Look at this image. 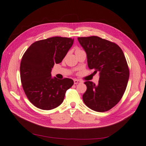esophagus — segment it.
I'll list each match as a JSON object with an SVG mask.
<instances>
[{"label":"esophagus","mask_w":146,"mask_h":146,"mask_svg":"<svg viewBox=\"0 0 146 146\" xmlns=\"http://www.w3.org/2000/svg\"><path fill=\"white\" fill-rule=\"evenodd\" d=\"M81 83V81H80V80H76V79L74 80V84H79V83Z\"/></svg>","instance_id":"1"}]
</instances>
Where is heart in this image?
<instances>
[{
    "label": "heart",
    "instance_id": "heart-1",
    "mask_svg": "<svg viewBox=\"0 0 146 146\" xmlns=\"http://www.w3.org/2000/svg\"><path fill=\"white\" fill-rule=\"evenodd\" d=\"M81 51H82V50H81L80 49H79V48H77L76 50V53H77V52H81Z\"/></svg>",
    "mask_w": 146,
    "mask_h": 146
}]
</instances>
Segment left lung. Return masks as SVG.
Returning a JSON list of instances; mask_svg holds the SVG:
<instances>
[{
    "mask_svg": "<svg viewBox=\"0 0 146 146\" xmlns=\"http://www.w3.org/2000/svg\"><path fill=\"white\" fill-rule=\"evenodd\" d=\"M85 51L88 66L99 72L98 84L86 81L83 95L84 104L97 112L107 111L123 97L129 77V71L123 50L116 43L96 36L78 37Z\"/></svg>",
    "mask_w": 146,
    "mask_h": 146,
    "instance_id": "obj_1",
    "label": "left lung"
}]
</instances>
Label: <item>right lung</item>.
Masks as SVG:
<instances>
[{
    "label": "right lung",
    "instance_id": "obj_1",
    "mask_svg": "<svg viewBox=\"0 0 146 146\" xmlns=\"http://www.w3.org/2000/svg\"><path fill=\"white\" fill-rule=\"evenodd\" d=\"M74 39L55 36L32 43L23 54L20 63V78L29 101L43 110H50L62 104L73 80L52 76L55 63L62 62L72 46Z\"/></svg>",
    "mask_w": 146,
    "mask_h": 146
}]
</instances>
